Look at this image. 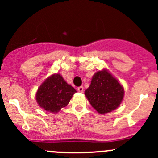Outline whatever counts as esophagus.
Masks as SVG:
<instances>
[{"label": "esophagus", "mask_w": 158, "mask_h": 158, "mask_svg": "<svg viewBox=\"0 0 158 158\" xmlns=\"http://www.w3.org/2000/svg\"><path fill=\"white\" fill-rule=\"evenodd\" d=\"M78 91H79V92H83V91H84V88L82 86H79V87H78Z\"/></svg>", "instance_id": "obj_1"}]
</instances>
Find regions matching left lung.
<instances>
[{"mask_svg": "<svg viewBox=\"0 0 158 158\" xmlns=\"http://www.w3.org/2000/svg\"><path fill=\"white\" fill-rule=\"evenodd\" d=\"M124 92L118 81L104 69L95 73L85 95L92 107L103 114L111 112L120 106Z\"/></svg>", "mask_w": 158, "mask_h": 158, "instance_id": "obj_1", "label": "left lung"}]
</instances>
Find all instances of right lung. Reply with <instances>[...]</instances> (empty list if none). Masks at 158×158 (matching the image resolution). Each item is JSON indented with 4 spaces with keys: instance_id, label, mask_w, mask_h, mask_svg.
Here are the masks:
<instances>
[{
    "instance_id": "obj_1",
    "label": "right lung",
    "mask_w": 158,
    "mask_h": 158,
    "mask_svg": "<svg viewBox=\"0 0 158 158\" xmlns=\"http://www.w3.org/2000/svg\"><path fill=\"white\" fill-rule=\"evenodd\" d=\"M76 92L72 85L66 83L60 74H53L44 81L36 95L38 105L46 111L57 113L69 104Z\"/></svg>"
}]
</instances>
